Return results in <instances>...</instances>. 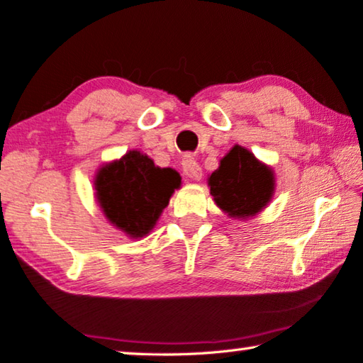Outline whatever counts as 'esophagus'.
I'll use <instances>...</instances> for the list:
<instances>
[{
	"mask_svg": "<svg viewBox=\"0 0 363 363\" xmlns=\"http://www.w3.org/2000/svg\"><path fill=\"white\" fill-rule=\"evenodd\" d=\"M182 171H184V174H186L187 177H191V179H194V181L202 179V168H200L197 160L191 157V155H186V157L182 158Z\"/></svg>",
	"mask_w": 363,
	"mask_h": 363,
	"instance_id": "1",
	"label": "esophagus"
}]
</instances>
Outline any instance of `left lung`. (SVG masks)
<instances>
[{
	"instance_id": "left-lung-1",
	"label": "left lung",
	"mask_w": 363,
	"mask_h": 363,
	"mask_svg": "<svg viewBox=\"0 0 363 363\" xmlns=\"http://www.w3.org/2000/svg\"><path fill=\"white\" fill-rule=\"evenodd\" d=\"M210 192L231 216H254L273 195V172L245 148L235 145L211 172Z\"/></svg>"
}]
</instances>
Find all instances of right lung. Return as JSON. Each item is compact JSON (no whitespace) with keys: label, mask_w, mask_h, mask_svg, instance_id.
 <instances>
[{"label":"right lung","mask_w":363,"mask_h":363,"mask_svg":"<svg viewBox=\"0 0 363 363\" xmlns=\"http://www.w3.org/2000/svg\"><path fill=\"white\" fill-rule=\"evenodd\" d=\"M179 186L181 176L174 169H161L135 150L101 168L95 181L96 199L106 218L130 238L150 231Z\"/></svg>","instance_id":"right-lung-1"}]
</instances>
